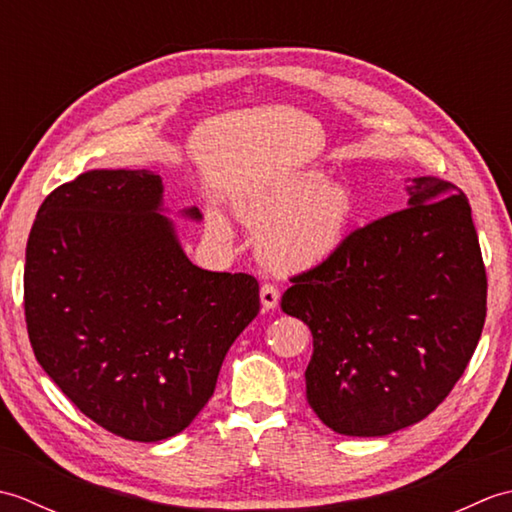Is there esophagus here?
<instances>
[{"label": "esophagus", "instance_id": "1", "mask_svg": "<svg viewBox=\"0 0 512 512\" xmlns=\"http://www.w3.org/2000/svg\"><path fill=\"white\" fill-rule=\"evenodd\" d=\"M259 297H262V306L266 310H275L279 303V290L273 284H264L262 290H259Z\"/></svg>", "mask_w": 512, "mask_h": 512}]
</instances>
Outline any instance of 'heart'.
Listing matches in <instances>:
<instances>
[{
	"instance_id": "heart-1",
	"label": "heart",
	"mask_w": 512,
	"mask_h": 512,
	"mask_svg": "<svg viewBox=\"0 0 512 512\" xmlns=\"http://www.w3.org/2000/svg\"><path fill=\"white\" fill-rule=\"evenodd\" d=\"M244 222L262 231L259 253L279 273H299L323 264L345 242L356 215L350 189L330 184L321 171H308L239 206ZM215 235L231 228L220 213L209 215Z\"/></svg>"
}]
</instances>
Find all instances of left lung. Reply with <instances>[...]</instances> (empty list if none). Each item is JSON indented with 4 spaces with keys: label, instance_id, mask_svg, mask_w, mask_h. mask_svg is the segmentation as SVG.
<instances>
[{
    "label": "left lung",
    "instance_id": "obj_1",
    "mask_svg": "<svg viewBox=\"0 0 512 512\" xmlns=\"http://www.w3.org/2000/svg\"><path fill=\"white\" fill-rule=\"evenodd\" d=\"M409 206L356 228L290 277L281 310L312 332L306 396L343 436H389L449 396L486 319V268L469 198L424 176Z\"/></svg>",
    "mask_w": 512,
    "mask_h": 512
}]
</instances>
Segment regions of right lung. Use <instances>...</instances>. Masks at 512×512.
Wrapping results in <instances>:
<instances>
[{
  "mask_svg": "<svg viewBox=\"0 0 512 512\" xmlns=\"http://www.w3.org/2000/svg\"><path fill=\"white\" fill-rule=\"evenodd\" d=\"M160 206L156 173H81L43 200L26 246L39 365L76 409L134 442L189 427L259 312L257 279L191 264Z\"/></svg>",
  "mask_w": 512,
  "mask_h": 512,
  "instance_id": "add662e5",
  "label": "right lung"
}]
</instances>
